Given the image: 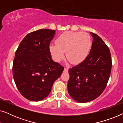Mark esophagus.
<instances>
[{
  "instance_id": "esophagus-1",
  "label": "esophagus",
  "mask_w": 123,
  "mask_h": 123,
  "mask_svg": "<svg viewBox=\"0 0 123 123\" xmlns=\"http://www.w3.org/2000/svg\"><path fill=\"white\" fill-rule=\"evenodd\" d=\"M64 72H68V68H65L64 69Z\"/></svg>"
}]
</instances>
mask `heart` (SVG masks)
<instances>
[{
    "label": "heart",
    "mask_w": 123,
    "mask_h": 123,
    "mask_svg": "<svg viewBox=\"0 0 123 123\" xmlns=\"http://www.w3.org/2000/svg\"><path fill=\"white\" fill-rule=\"evenodd\" d=\"M92 43L90 35L80 32L67 31L59 35L55 44L49 46L50 53L55 62L66 57L70 63L78 64L85 60L90 52Z\"/></svg>",
    "instance_id": "obj_1"
}]
</instances>
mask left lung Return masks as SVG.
Masks as SVG:
<instances>
[{
	"mask_svg": "<svg viewBox=\"0 0 123 123\" xmlns=\"http://www.w3.org/2000/svg\"><path fill=\"white\" fill-rule=\"evenodd\" d=\"M91 49L85 60L69 69L68 91L77 102L85 103L95 100L107 86L111 70L110 50L95 33Z\"/></svg>",
	"mask_w": 123,
	"mask_h": 123,
	"instance_id": "left-lung-1",
	"label": "left lung"
}]
</instances>
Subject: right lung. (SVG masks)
Instances as JSON below:
<instances>
[{
    "mask_svg": "<svg viewBox=\"0 0 123 123\" xmlns=\"http://www.w3.org/2000/svg\"><path fill=\"white\" fill-rule=\"evenodd\" d=\"M55 30L41 29L27 35L15 54L13 75L21 95L39 101L48 96L64 67L52 60L49 46Z\"/></svg>",
    "mask_w": 123,
    "mask_h": 123,
    "instance_id": "add662e5",
    "label": "right lung"
}]
</instances>
